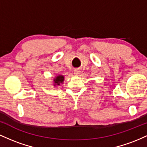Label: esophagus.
<instances>
[{
	"instance_id": "esophagus-1",
	"label": "esophagus",
	"mask_w": 147,
	"mask_h": 147,
	"mask_svg": "<svg viewBox=\"0 0 147 147\" xmlns=\"http://www.w3.org/2000/svg\"><path fill=\"white\" fill-rule=\"evenodd\" d=\"M80 70H74V75L75 76H79V74H80Z\"/></svg>"
}]
</instances>
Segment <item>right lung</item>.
<instances>
[{
	"mask_svg": "<svg viewBox=\"0 0 147 147\" xmlns=\"http://www.w3.org/2000/svg\"><path fill=\"white\" fill-rule=\"evenodd\" d=\"M64 82V76L61 75H57L56 77L53 79V86L55 87L60 86L61 84H63Z\"/></svg>",
	"mask_w": 147,
	"mask_h": 147,
	"instance_id": "1",
	"label": "right lung"
}]
</instances>
